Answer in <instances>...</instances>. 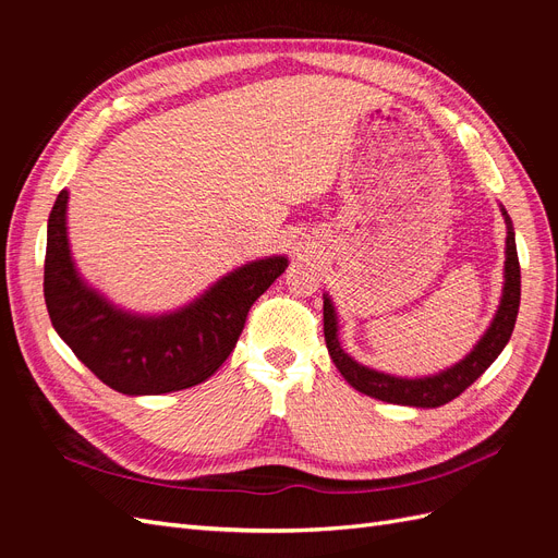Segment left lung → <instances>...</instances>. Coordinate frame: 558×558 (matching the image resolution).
I'll list each match as a JSON object with an SVG mask.
<instances>
[{
    "label": "left lung",
    "instance_id": "1",
    "mask_svg": "<svg viewBox=\"0 0 558 558\" xmlns=\"http://www.w3.org/2000/svg\"><path fill=\"white\" fill-rule=\"evenodd\" d=\"M505 226H508V238H505V283L498 312L492 320V326L480 337V342L472 347V351L463 361L435 373L428 377H396L379 369L367 367L359 361H353L349 353L342 349L340 337H337V312L328 293H324V335L326 347L335 367L340 369L342 377L356 388V391L393 404H410V408H440L456 396H461L465 388L477 381L484 369L492 365L505 344L510 342L514 320L519 314V300H521V272H519V258H517V242H514V228L508 211L500 205Z\"/></svg>",
    "mask_w": 558,
    "mask_h": 558
}]
</instances>
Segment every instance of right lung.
I'll list each match as a JSON object with an SVG mask.
<instances>
[{
	"instance_id": "1",
	"label": "right lung",
	"mask_w": 558,
	"mask_h": 558,
	"mask_svg": "<svg viewBox=\"0 0 558 558\" xmlns=\"http://www.w3.org/2000/svg\"><path fill=\"white\" fill-rule=\"evenodd\" d=\"M66 202L70 193L62 191L48 216V316L76 359L118 393L160 396L209 379L238 344L253 302L289 267L286 256L251 260L174 312L134 314L78 275L66 238Z\"/></svg>"
}]
</instances>
